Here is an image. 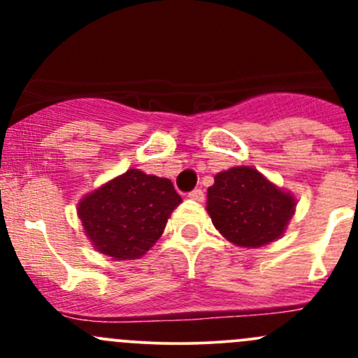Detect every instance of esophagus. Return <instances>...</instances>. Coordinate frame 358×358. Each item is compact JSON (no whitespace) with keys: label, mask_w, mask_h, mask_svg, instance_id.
Here are the masks:
<instances>
[{"label":"esophagus","mask_w":358,"mask_h":358,"mask_svg":"<svg viewBox=\"0 0 358 358\" xmlns=\"http://www.w3.org/2000/svg\"><path fill=\"white\" fill-rule=\"evenodd\" d=\"M189 197H190V199L197 201V202H202V201H204V190H202V189H194L192 192L189 194Z\"/></svg>","instance_id":"34e87169"}]
</instances>
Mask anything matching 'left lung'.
Listing matches in <instances>:
<instances>
[{"mask_svg":"<svg viewBox=\"0 0 358 358\" xmlns=\"http://www.w3.org/2000/svg\"><path fill=\"white\" fill-rule=\"evenodd\" d=\"M294 208L296 199L289 192L249 166L218 173L208 189L206 206L216 230L243 248H259L279 239Z\"/></svg>","mask_w":358,"mask_h":358,"instance_id":"1","label":"left lung"}]
</instances>
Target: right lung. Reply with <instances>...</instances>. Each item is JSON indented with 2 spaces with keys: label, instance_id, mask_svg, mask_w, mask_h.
<instances>
[{
  "label": "right lung",
  "instance_id": "obj_1",
  "mask_svg": "<svg viewBox=\"0 0 358 358\" xmlns=\"http://www.w3.org/2000/svg\"><path fill=\"white\" fill-rule=\"evenodd\" d=\"M180 202L171 180L128 169L83 197L78 216L96 251L136 259L156 244Z\"/></svg>",
  "mask_w": 358,
  "mask_h": 358
}]
</instances>
